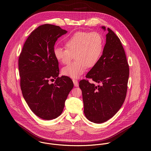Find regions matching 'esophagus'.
<instances>
[{"instance_id": "34e87169", "label": "esophagus", "mask_w": 151, "mask_h": 151, "mask_svg": "<svg viewBox=\"0 0 151 151\" xmlns=\"http://www.w3.org/2000/svg\"><path fill=\"white\" fill-rule=\"evenodd\" d=\"M73 83H74V86H78V82L77 80H73Z\"/></svg>"}]
</instances>
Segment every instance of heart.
I'll return each mask as SVG.
<instances>
[{"mask_svg":"<svg viewBox=\"0 0 151 151\" xmlns=\"http://www.w3.org/2000/svg\"><path fill=\"white\" fill-rule=\"evenodd\" d=\"M65 49L56 47L53 54L56 59L63 65L68 64L74 58L75 60L62 69V74L76 79L85 72L86 67L91 68L98 62L104 48V40L97 32L80 31L68 38Z\"/></svg>","mask_w":151,"mask_h":151,"instance_id":"heart-1","label":"heart"}]
</instances>
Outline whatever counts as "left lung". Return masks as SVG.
Here are the masks:
<instances>
[{
    "mask_svg": "<svg viewBox=\"0 0 151 151\" xmlns=\"http://www.w3.org/2000/svg\"><path fill=\"white\" fill-rule=\"evenodd\" d=\"M105 30V27H102ZM103 54L87 73L79 86L82 91L84 113L88 120L102 123L111 118L122 107L127 94L129 65L119 37L108 28Z\"/></svg>",
    "mask_w": 151,
    "mask_h": 151,
    "instance_id": "1",
    "label": "left lung"
}]
</instances>
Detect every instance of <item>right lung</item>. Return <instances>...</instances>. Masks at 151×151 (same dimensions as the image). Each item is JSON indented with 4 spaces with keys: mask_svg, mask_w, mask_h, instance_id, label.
Listing matches in <instances>:
<instances>
[{
    "mask_svg": "<svg viewBox=\"0 0 151 151\" xmlns=\"http://www.w3.org/2000/svg\"><path fill=\"white\" fill-rule=\"evenodd\" d=\"M67 33L59 26L46 24L34 30L24 44L19 58L20 88L29 108L39 117L52 120L60 116L74 84L59 74L54 56L58 39ZM56 79L55 83L50 81Z\"/></svg>",
    "mask_w": 151,
    "mask_h": 151,
    "instance_id": "1",
    "label": "right lung"
}]
</instances>
